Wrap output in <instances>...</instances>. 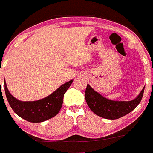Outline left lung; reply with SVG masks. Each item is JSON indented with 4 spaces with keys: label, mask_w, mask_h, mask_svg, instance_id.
Segmentation results:
<instances>
[{
    "label": "left lung",
    "mask_w": 153,
    "mask_h": 153,
    "mask_svg": "<svg viewBox=\"0 0 153 153\" xmlns=\"http://www.w3.org/2000/svg\"><path fill=\"white\" fill-rule=\"evenodd\" d=\"M144 91V88L139 95L131 101H114L102 97L88 85L85 97L88 107L96 115L104 119H117L128 114L138 106Z\"/></svg>",
    "instance_id": "obj_1"
}]
</instances>
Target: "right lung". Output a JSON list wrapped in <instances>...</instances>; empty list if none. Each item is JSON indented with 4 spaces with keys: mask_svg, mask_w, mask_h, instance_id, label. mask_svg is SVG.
I'll return each mask as SVG.
<instances>
[{
    "mask_svg": "<svg viewBox=\"0 0 153 153\" xmlns=\"http://www.w3.org/2000/svg\"><path fill=\"white\" fill-rule=\"evenodd\" d=\"M73 80H70L45 98L33 102H22L17 100L9 93L4 81L6 98L12 109L18 116L29 122L38 123L51 119L62 108L65 93Z\"/></svg>",
    "mask_w": 153,
    "mask_h": 153,
    "instance_id": "obj_1",
    "label": "right lung"
}]
</instances>
